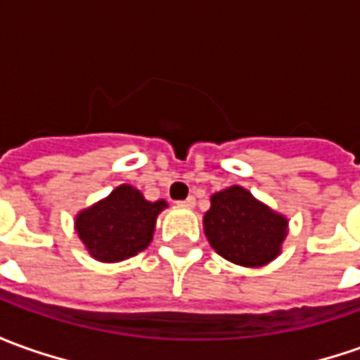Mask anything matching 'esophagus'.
Segmentation results:
<instances>
[{"instance_id":"esophagus-1","label":"esophagus","mask_w":360,"mask_h":360,"mask_svg":"<svg viewBox=\"0 0 360 360\" xmlns=\"http://www.w3.org/2000/svg\"><path fill=\"white\" fill-rule=\"evenodd\" d=\"M181 205H183V207H195V197L191 195V197H187L185 200H181Z\"/></svg>"}]
</instances>
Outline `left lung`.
I'll return each instance as SVG.
<instances>
[{
	"label": "left lung",
	"instance_id": "left-lung-1",
	"mask_svg": "<svg viewBox=\"0 0 360 360\" xmlns=\"http://www.w3.org/2000/svg\"><path fill=\"white\" fill-rule=\"evenodd\" d=\"M205 234L222 258L240 266H264L280 254L288 221L242 187L214 193L205 214Z\"/></svg>",
	"mask_w": 360,
	"mask_h": 360
}]
</instances>
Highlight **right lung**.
Segmentation results:
<instances>
[{
    "instance_id": "add662e5",
    "label": "right lung",
    "mask_w": 360,
    "mask_h": 360,
    "mask_svg": "<svg viewBox=\"0 0 360 360\" xmlns=\"http://www.w3.org/2000/svg\"><path fill=\"white\" fill-rule=\"evenodd\" d=\"M165 200L149 202L138 189L120 185L108 199L77 217V232L90 254L102 262H120L146 250Z\"/></svg>"
}]
</instances>
